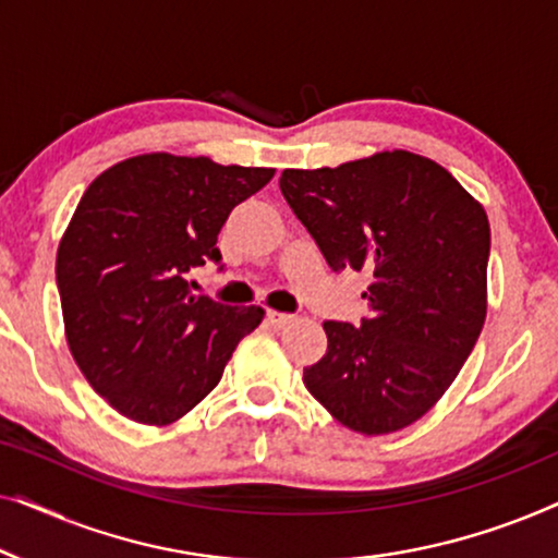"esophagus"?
<instances>
[{"label": "esophagus", "instance_id": "obj_1", "mask_svg": "<svg viewBox=\"0 0 558 558\" xmlns=\"http://www.w3.org/2000/svg\"><path fill=\"white\" fill-rule=\"evenodd\" d=\"M266 323H269L274 330H284V327H289V325L294 323V317L287 315V312L269 310V312H266Z\"/></svg>", "mask_w": 558, "mask_h": 558}]
</instances>
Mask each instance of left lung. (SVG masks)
<instances>
[{
    "instance_id": "8db88e82",
    "label": "left lung",
    "mask_w": 558,
    "mask_h": 558,
    "mask_svg": "<svg viewBox=\"0 0 558 558\" xmlns=\"http://www.w3.org/2000/svg\"><path fill=\"white\" fill-rule=\"evenodd\" d=\"M279 187L332 271L371 274V317L323 323L327 350L304 386L365 437L407 429L452 386L485 325V208L407 149L284 170Z\"/></svg>"
}]
</instances>
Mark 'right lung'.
Listing matches in <instances>:
<instances>
[{
  "mask_svg": "<svg viewBox=\"0 0 558 558\" xmlns=\"http://www.w3.org/2000/svg\"><path fill=\"white\" fill-rule=\"evenodd\" d=\"M271 178V167L149 151L104 170L83 193L56 258L65 340L121 416L178 422L262 325V307L197 296L185 274L220 262L228 213Z\"/></svg>",
  "mask_w": 558,
  "mask_h": 558,
  "instance_id": "obj_1",
  "label": "right lung"
}]
</instances>
